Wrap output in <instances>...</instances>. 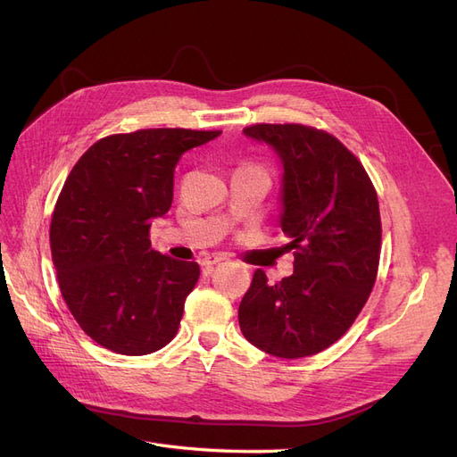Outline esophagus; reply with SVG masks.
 I'll return each mask as SVG.
<instances>
[{"mask_svg": "<svg viewBox=\"0 0 457 457\" xmlns=\"http://www.w3.org/2000/svg\"><path fill=\"white\" fill-rule=\"evenodd\" d=\"M225 259H227L225 255H207V257H204L200 261V265L204 267V272H210L213 269V265H217V262L225 261Z\"/></svg>", "mask_w": 457, "mask_h": 457, "instance_id": "esophagus-1", "label": "esophagus"}]
</instances>
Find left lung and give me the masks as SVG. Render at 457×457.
I'll list each match as a JSON object with an SVG mask.
<instances>
[{
	"label": "left lung",
	"instance_id": "obj_1",
	"mask_svg": "<svg viewBox=\"0 0 457 457\" xmlns=\"http://www.w3.org/2000/svg\"><path fill=\"white\" fill-rule=\"evenodd\" d=\"M244 135L282 165L280 227L294 274L269 284L255 270L238 320L244 337L278 358L311 356L347 331L376 284L381 219L362 163L334 135L299 123H257Z\"/></svg>",
	"mask_w": 457,
	"mask_h": 457
}]
</instances>
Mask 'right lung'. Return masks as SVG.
<instances>
[{"mask_svg":"<svg viewBox=\"0 0 457 457\" xmlns=\"http://www.w3.org/2000/svg\"><path fill=\"white\" fill-rule=\"evenodd\" d=\"M219 135L168 128L110 135L68 175L51 219L53 265L76 322L104 349L141 356L175 337L200 267L152 250L148 230L170 212L179 158Z\"/></svg>","mask_w":457,"mask_h":457,"instance_id":"obj_1","label":"right lung"}]
</instances>
